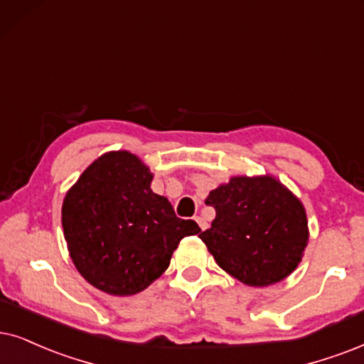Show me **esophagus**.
<instances>
[{"label": "esophagus", "instance_id": "obj_1", "mask_svg": "<svg viewBox=\"0 0 364 364\" xmlns=\"http://www.w3.org/2000/svg\"><path fill=\"white\" fill-rule=\"evenodd\" d=\"M196 223H198V227H200L201 230H206V227H208V225H206V222L203 218H201V216H196Z\"/></svg>", "mask_w": 364, "mask_h": 364}]
</instances>
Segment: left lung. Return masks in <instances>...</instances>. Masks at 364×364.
Masks as SVG:
<instances>
[{
    "instance_id": "8db88e82",
    "label": "left lung",
    "mask_w": 364,
    "mask_h": 364,
    "mask_svg": "<svg viewBox=\"0 0 364 364\" xmlns=\"http://www.w3.org/2000/svg\"><path fill=\"white\" fill-rule=\"evenodd\" d=\"M216 211L200 233L225 272L252 287L277 284L291 275L309 240L301 200L274 176H233L210 191Z\"/></svg>"
}]
</instances>
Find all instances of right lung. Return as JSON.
<instances>
[{
  "mask_svg": "<svg viewBox=\"0 0 364 364\" xmlns=\"http://www.w3.org/2000/svg\"><path fill=\"white\" fill-rule=\"evenodd\" d=\"M153 173L129 151L94 161L67 191L62 227L73 265L110 296H132L169 267L181 238L201 232L151 190Z\"/></svg>",
  "mask_w": 364,
  "mask_h": 364,
  "instance_id": "add662e5",
  "label": "right lung"
}]
</instances>
